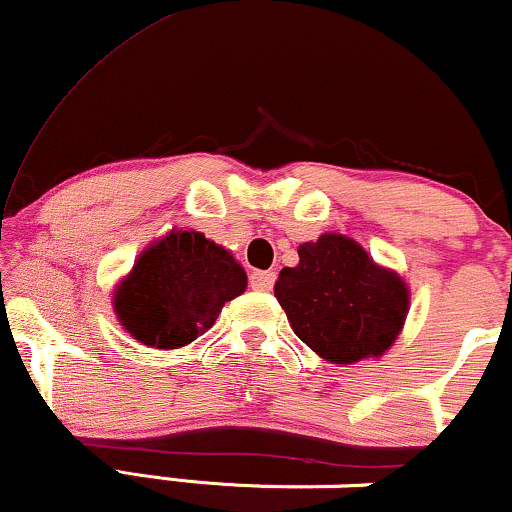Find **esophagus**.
Masks as SVG:
<instances>
[{"label":"esophagus","mask_w":512,"mask_h":512,"mask_svg":"<svg viewBox=\"0 0 512 512\" xmlns=\"http://www.w3.org/2000/svg\"><path fill=\"white\" fill-rule=\"evenodd\" d=\"M274 281H276V274L272 272V269H264V272L250 274V286L255 291H272Z\"/></svg>","instance_id":"esophagus-1"}]
</instances>
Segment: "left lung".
<instances>
[{
	"instance_id": "left-lung-1",
	"label": "left lung",
	"mask_w": 512,
	"mask_h": 512,
	"mask_svg": "<svg viewBox=\"0 0 512 512\" xmlns=\"http://www.w3.org/2000/svg\"><path fill=\"white\" fill-rule=\"evenodd\" d=\"M274 296L303 344L325 361L351 366L380 358L397 342L411 293L358 240L322 233L298 245V264L281 269Z\"/></svg>"
}]
</instances>
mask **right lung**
I'll list each match as a JSON object with an SVG mask.
<instances>
[{
    "label": "right lung",
    "mask_w": 512,
    "mask_h": 512,
    "mask_svg": "<svg viewBox=\"0 0 512 512\" xmlns=\"http://www.w3.org/2000/svg\"><path fill=\"white\" fill-rule=\"evenodd\" d=\"M245 289L248 274L231 250L195 228H170L117 281L113 310L129 337L168 351L195 342Z\"/></svg>",
    "instance_id": "1"
}]
</instances>
